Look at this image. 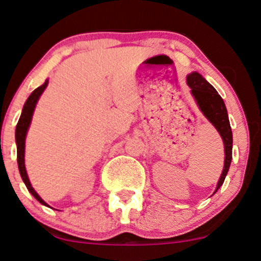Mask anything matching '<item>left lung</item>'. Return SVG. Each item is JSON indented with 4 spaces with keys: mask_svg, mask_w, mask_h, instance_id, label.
I'll list each match as a JSON object with an SVG mask.
<instances>
[{
    "mask_svg": "<svg viewBox=\"0 0 261 261\" xmlns=\"http://www.w3.org/2000/svg\"><path fill=\"white\" fill-rule=\"evenodd\" d=\"M187 84L191 87V92H192L193 97L196 98L199 109L205 115V118L214 125L216 130L220 134L222 141H224L225 164L220 180H219L218 186H216V192L224 184L232 159V131L230 120H228L227 109H226L224 99L219 95L218 91L204 79L199 73L193 71V73L187 75Z\"/></svg>",
    "mask_w": 261,
    "mask_h": 261,
    "instance_id": "8db88e82",
    "label": "left lung"
}]
</instances>
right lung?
<instances>
[{
    "label": "right lung",
    "instance_id": "right-lung-1",
    "mask_svg": "<svg viewBox=\"0 0 261 261\" xmlns=\"http://www.w3.org/2000/svg\"><path fill=\"white\" fill-rule=\"evenodd\" d=\"M48 85V80L45 81V84L41 85L40 87H37L36 90L33 91V93L29 96V98L27 99L25 105L23 107V112H21V115L19 118V121H18L17 127H15V142H17V159H18V168H19V172L20 176L23 178L25 186H27L29 192L33 194L35 198L39 200L41 204L43 205H47V203L43 200L41 197L35 192L33 186H31L29 177H28L27 170H25V164H24V153H25V137H27V133L28 128L30 126L31 122V118H33V113L34 109H35L37 100H39L40 96L42 95V92L45 91V89Z\"/></svg>",
    "mask_w": 261,
    "mask_h": 261
}]
</instances>
